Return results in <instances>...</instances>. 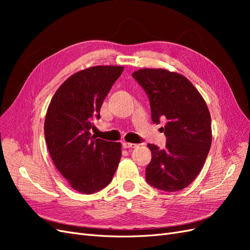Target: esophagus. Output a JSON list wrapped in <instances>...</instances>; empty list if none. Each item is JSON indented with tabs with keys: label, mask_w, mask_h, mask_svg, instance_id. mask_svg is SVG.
Returning a JSON list of instances; mask_svg holds the SVG:
<instances>
[{
	"label": "esophagus",
	"mask_w": 250,
	"mask_h": 250,
	"mask_svg": "<svg viewBox=\"0 0 250 250\" xmlns=\"http://www.w3.org/2000/svg\"><path fill=\"white\" fill-rule=\"evenodd\" d=\"M138 147L137 144H132V143H123V148L125 149H129V148H135Z\"/></svg>",
	"instance_id": "esophagus-1"
}]
</instances>
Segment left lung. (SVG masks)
<instances>
[{
  "mask_svg": "<svg viewBox=\"0 0 250 250\" xmlns=\"http://www.w3.org/2000/svg\"><path fill=\"white\" fill-rule=\"evenodd\" d=\"M132 77L149 98L153 123L166 121V148L148 144L152 158L146 168L147 183L166 192L183 190L197 177L210 148L207 103L191 81L178 73L141 69Z\"/></svg>",
  "mask_w": 250,
  "mask_h": 250,
  "instance_id": "left-lung-1",
  "label": "left lung"
}]
</instances>
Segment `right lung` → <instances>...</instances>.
<instances>
[{
    "instance_id": "obj_1",
    "label": "right lung",
    "mask_w": 250,
    "mask_h": 250,
    "mask_svg": "<svg viewBox=\"0 0 250 250\" xmlns=\"http://www.w3.org/2000/svg\"><path fill=\"white\" fill-rule=\"evenodd\" d=\"M124 70L97 65L67 78L53 96L44 119V139L53 163L74 190L93 194L108 186L121 160V144L90 134L93 120Z\"/></svg>"
}]
</instances>
